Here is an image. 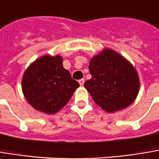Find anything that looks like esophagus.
<instances>
[{
    "instance_id": "1",
    "label": "esophagus",
    "mask_w": 159,
    "mask_h": 159,
    "mask_svg": "<svg viewBox=\"0 0 159 159\" xmlns=\"http://www.w3.org/2000/svg\"><path fill=\"white\" fill-rule=\"evenodd\" d=\"M84 81H85V80H84V79H81V80H79V83H80V85L83 86V84H84Z\"/></svg>"
}]
</instances>
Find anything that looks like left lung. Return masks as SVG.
I'll list each match as a JSON object with an SVG mask.
<instances>
[{
  "label": "left lung",
  "instance_id": "1",
  "mask_svg": "<svg viewBox=\"0 0 159 159\" xmlns=\"http://www.w3.org/2000/svg\"><path fill=\"white\" fill-rule=\"evenodd\" d=\"M89 70L91 79L84 86L102 109L113 113L134 102L139 91V78L134 66L122 55L104 49L90 59Z\"/></svg>",
  "mask_w": 159,
  "mask_h": 159
}]
</instances>
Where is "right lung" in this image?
Returning a JSON list of instances; mask_svg holds the SVG:
<instances>
[{
    "label": "right lung",
    "mask_w": 159,
    "mask_h": 159,
    "mask_svg": "<svg viewBox=\"0 0 159 159\" xmlns=\"http://www.w3.org/2000/svg\"><path fill=\"white\" fill-rule=\"evenodd\" d=\"M80 87L62 65L60 55H44L32 62L21 80L23 95L36 110L55 114L69 102Z\"/></svg>",
    "instance_id": "right-lung-1"
}]
</instances>
